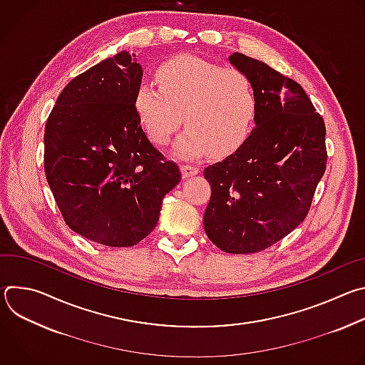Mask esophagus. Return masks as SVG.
Segmentation results:
<instances>
[{"mask_svg":"<svg viewBox=\"0 0 365 365\" xmlns=\"http://www.w3.org/2000/svg\"><path fill=\"white\" fill-rule=\"evenodd\" d=\"M180 170H182V176L186 179V178H192L195 175L199 173V169L196 166H192V165H182L180 166Z\"/></svg>","mask_w":365,"mask_h":365,"instance_id":"1","label":"esophagus"}]
</instances>
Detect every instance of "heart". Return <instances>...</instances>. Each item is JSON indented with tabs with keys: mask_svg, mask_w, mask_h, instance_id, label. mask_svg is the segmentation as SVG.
I'll return each mask as SVG.
<instances>
[{
	"mask_svg": "<svg viewBox=\"0 0 365 365\" xmlns=\"http://www.w3.org/2000/svg\"><path fill=\"white\" fill-rule=\"evenodd\" d=\"M158 79L160 86L141 81L134 98L155 144H168L183 121L187 127L175 144L180 159H197L210 150L224 155L244 141L255 113V92L245 73L183 55L165 62Z\"/></svg>",
	"mask_w": 365,
	"mask_h": 365,
	"instance_id": "heart-1",
	"label": "heart"
}]
</instances>
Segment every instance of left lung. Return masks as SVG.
Here are the masks:
<instances>
[{
    "instance_id": "obj_1",
    "label": "left lung",
    "mask_w": 365,
    "mask_h": 365,
    "mask_svg": "<svg viewBox=\"0 0 365 365\" xmlns=\"http://www.w3.org/2000/svg\"><path fill=\"white\" fill-rule=\"evenodd\" d=\"M255 92L254 128L203 172L212 193L205 232L231 254L263 251L306 218L327 169L325 123L303 88L264 62L232 53Z\"/></svg>"
}]
</instances>
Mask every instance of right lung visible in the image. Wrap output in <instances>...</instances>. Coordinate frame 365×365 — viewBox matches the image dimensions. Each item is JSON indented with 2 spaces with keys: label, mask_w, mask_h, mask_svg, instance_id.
<instances>
[{
  "label": "right lung",
  "mask_w": 365,
  "mask_h": 365,
  "mask_svg": "<svg viewBox=\"0 0 365 365\" xmlns=\"http://www.w3.org/2000/svg\"><path fill=\"white\" fill-rule=\"evenodd\" d=\"M120 51L73 78L44 128V173L65 222L108 247H133L158 225L182 179L145 135L135 111L143 69Z\"/></svg>",
  "instance_id": "obj_1"
}]
</instances>
